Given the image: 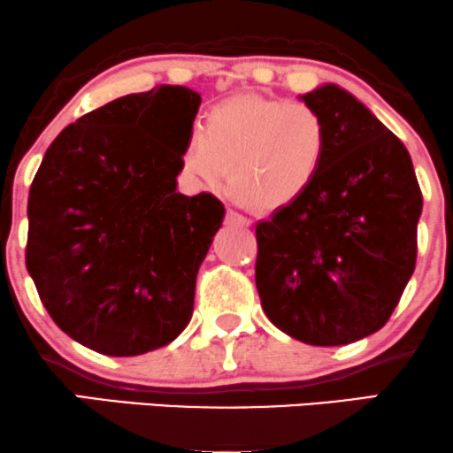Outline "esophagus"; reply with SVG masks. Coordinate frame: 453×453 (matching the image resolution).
I'll list each match as a JSON object with an SVG mask.
<instances>
[{
	"label": "esophagus",
	"mask_w": 453,
	"mask_h": 453,
	"mask_svg": "<svg viewBox=\"0 0 453 453\" xmlns=\"http://www.w3.org/2000/svg\"><path fill=\"white\" fill-rule=\"evenodd\" d=\"M226 223H230V226H241V227H249V226H251V221H249L247 217L238 215V212H234V211H227Z\"/></svg>",
	"instance_id": "obj_1"
}]
</instances>
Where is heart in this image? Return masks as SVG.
Wrapping results in <instances>:
<instances>
[{
    "mask_svg": "<svg viewBox=\"0 0 453 453\" xmlns=\"http://www.w3.org/2000/svg\"><path fill=\"white\" fill-rule=\"evenodd\" d=\"M330 150L321 114L303 102L242 93L206 112L204 132H191L183 168L196 183L217 187L230 168V194L241 206L277 212L317 183Z\"/></svg>",
    "mask_w": 453,
    "mask_h": 453,
    "instance_id": "heart-1",
    "label": "heart"
}]
</instances>
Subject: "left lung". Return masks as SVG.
Wrapping results in <instances>:
<instances>
[{
  "label": "left lung",
  "instance_id": "8db88e82",
  "mask_svg": "<svg viewBox=\"0 0 453 453\" xmlns=\"http://www.w3.org/2000/svg\"><path fill=\"white\" fill-rule=\"evenodd\" d=\"M321 114L330 150L303 200L259 221L256 285L268 319L306 345L381 330L415 270L422 191L413 161L339 85L300 96Z\"/></svg>",
  "mask_w": 453,
  "mask_h": 453
}]
</instances>
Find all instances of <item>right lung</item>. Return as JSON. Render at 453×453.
<instances>
[{
	"instance_id": "1",
	"label": "right lung",
	"mask_w": 453,
	"mask_h": 453,
	"mask_svg": "<svg viewBox=\"0 0 453 453\" xmlns=\"http://www.w3.org/2000/svg\"><path fill=\"white\" fill-rule=\"evenodd\" d=\"M200 93L155 87L87 112L44 153L29 189L25 264L70 339L104 356L173 342L221 227L215 196L176 191Z\"/></svg>"
}]
</instances>
